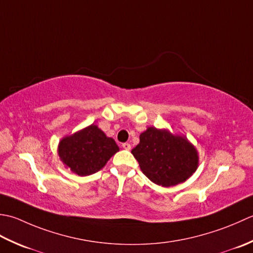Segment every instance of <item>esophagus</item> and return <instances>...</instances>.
Returning <instances> with one entry per match:
<instances>
[{
    "mask_svg": "<svg viewBox=\"0 0 253 253\" xmlns=\"http://www.w3.org/2000/svg\"><path fill=\"white\" fill-rule=\"evenodd\" d=\"M122 147L125 149H127V151H128V149H131V144L130 143H123Z\"/></svg>",
    "mask_w": 253,
    "mask_h": 253,
    "instance_id": "34e87169",
    "label": "esophagus"
}]
</instances>
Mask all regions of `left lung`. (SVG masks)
<instances>
[{"label": "left lung", "mask_w": 253, "mask_h": 253, "mask_svg": "<svg viewBox=\"0 0 253 253\" xmlns=\"http://www.w3.org/2000/svg\"><path fill=\"white\" fill-rule=\"evenodd\" d=\"M132 154L143 173L162 187L185 181L198 168L197 149L187 138L153 126L141 134Z\"/></svg>", "instance_id": "left-lung-1"}]
</instances>
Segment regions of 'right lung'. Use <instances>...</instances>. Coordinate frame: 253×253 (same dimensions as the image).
I'll return each instance as SVG.
<instances>
[{
	"instance_id": "1",
	"label": "right lung",
	"mask_w": 253,
	"mask_h": 253,
	"mask_svg": "<svg viewBox=\"0 0 253 253\" xmlns=\"http://www.w3.org/2000/svg\"><path fill=\"white\" fill-rule=\"evenodd\" d=\"M118 151L115 140L94 125L64 137L59 144L61 161L79 176L99 171Z\"/></svg>"
}]
</instances>
